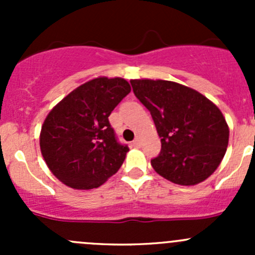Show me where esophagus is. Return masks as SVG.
I'll return each instance as SVG.
<instances>
[{
    "label": "esophagus",
    "mask_w": 255,
    "mask_h": 255,
    "mask_svg": "<svg viewBox=\"0 0 255 255\" xmlns=\"http://www.w3.org/2000/svg\"><path fill=\"white\" fill-rule=\"evenodd\" d=\"M140 142H142V140H140V138H137V139L133 140L132 145L133 146H140Z\"/></svg>",
    "instance_id": "1"
}]
</instances>
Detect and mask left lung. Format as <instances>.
Segmentation results:
<instances>
[{
  "mask_svg": "<svg viewBox=\"0 0 255 255\" xmlns=\"http://www.w3.org/2000/svg\"><path fill=\"white\" fill-rule=\"evenodd\" d=\"M133 92L150 112L161 142L154 170L184 186L215 173L228 146L230 128L212 101L196 90L166 80H130Z\"/></svg>",
  "mask_w": 255,
  "mask_h": 255,
  "instance_id": "1",
  "label": "left lung"
}]
</instances>
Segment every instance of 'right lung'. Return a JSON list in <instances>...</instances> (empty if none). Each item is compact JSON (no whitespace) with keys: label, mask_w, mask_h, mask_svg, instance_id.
I'll return each instance as SVG.
<instances>
[{"label":"right lung","mask_w":255,"mask_h":255,"mask_svg":"<svg viewBox=\"0 0 255 255\" xmlns=\"http://www.w3.org/2000/svg\"><path fill=\"white\" fill-rule=\"evenodd\" d=\"M130 92L127 80L99 76L66 95L42 126L39 145L49 170L66 186L90 190L118 171L128 153L109 116Z\"/></svg>","instance_id":"add662e5"}]
</instances>
